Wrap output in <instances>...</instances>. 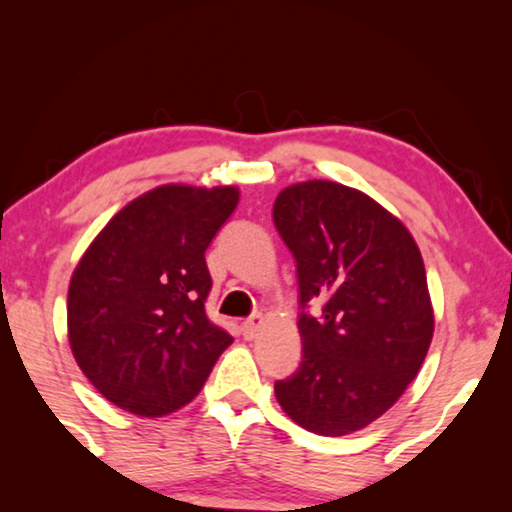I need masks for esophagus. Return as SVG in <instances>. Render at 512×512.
Returning <instances> with one entry per match:
<instances>
[{
  "label": "esophagus",
  "instance_id": "esophagus-1",
  "mask_svg": "<svg viewBox=\"0 0 512 512\" xmlns=\"http://www.w3.org/2000/svg\"><path fill=\"white\" fill-rule=\"evenodd\" d=\"M261 326H263V317L261 314H254V317L251 319H247V321H242V335H244V340H254L256 335H258V331H261Z\"/></svg>",
  "mask_w": 512,
  "mask_h": 512
}]
</instances>
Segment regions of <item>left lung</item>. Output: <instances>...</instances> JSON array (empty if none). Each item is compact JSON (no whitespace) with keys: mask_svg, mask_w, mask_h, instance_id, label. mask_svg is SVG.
Returning a JSON list of instances; mask_svg holds the SVG:
<instances>
[{"mask_svg":"<svg viewBox=\"0 0 512 512\" xmlns=\"http://www.w3.org/2000/svg\"><path fill=\"white\" fill-rule=\"evenodd\" d=\"M296 258L303 361L275 382L282 410L319 436L382 417L415 380L433 338L422 254L410 230L356 188L312 179L272 207Z\"/></svg>","mask_w":512,"mask_h":512,"instance_id":"8db88e82","label":"left lung"}]
</instances>
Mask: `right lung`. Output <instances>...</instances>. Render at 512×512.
<instances>
[{
  "label": "right lung",
  "mask_w": 512,
  "mask_h": 512,
  "mask_svg": "<svg viewBox=\"0 0 512 512\" xmlns=\"http://www.w3.org/2000/svg\"><path fill=\"white\" fill-rule=\"evenodd\" d=\"M235 186L165 184L128 202L76 265L67 335L83 375L118 408L160 417L200 394L233 338L205 314V251Z\"/></svg>",
  "instance_id": "obj_1"
}]
</instances>
